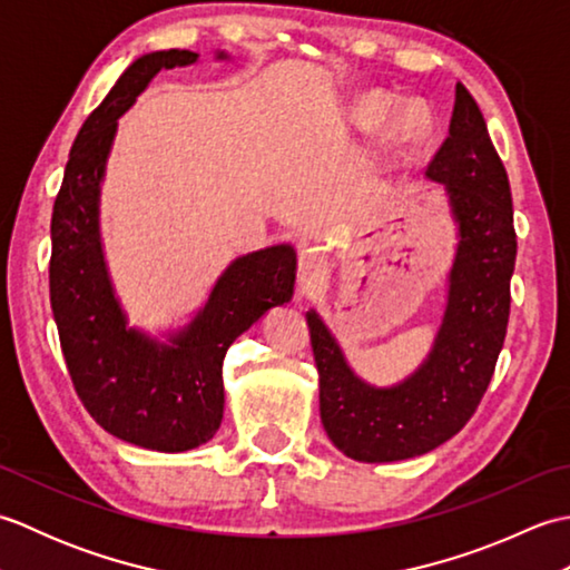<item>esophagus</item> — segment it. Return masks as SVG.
Instances as JSON below:
<instances>
[{"label": "esophagus", "mask_w": 570, "mask_h": 570, "mask_svg": "<svg viewBox=\"0 0 570 570\" xmlns=\"http://www.w3.org/2000/svg\"><path fill=\"white\" fill-rule=\"evenodd\" d=\"M328 272V257L318 247L301 249L298 254V282L304 288L313 286L318 278Z\"/></svg>", "instance_id": "obj_1"}]
</instances>
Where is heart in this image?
<instances>
[{
  "label": "heart",
  "mask_w": 570,
  "mask_h": 570,
  "mask_svg": "<svg viewBox=\"0 0 570 570\" xmlns=\"http://www.w3.org/2000/svg\"><path fill=\"white\" fill-rule=\"evenodd\" d=\"M392 107V98L384 92H367L350 107V119L360 129H370L377 122L384 125L380 129V141L390 151L416 149L431 137L433 115L423 102H402L396 105L390 116L385 112Z\"/></svg>",
  "instance_id": "obj_1"
}]
</instances>
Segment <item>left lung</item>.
Segmentation results:
<instances>
[{"instance_id":"left-lung-1","label":"left lung","mask_w":570,"mask_h":570,"mask_svg":"<svg viewBox=\"0 0 570 570\" xmlns=\"http://www.w3.org/2000/svg\"><path fill=\"white\" fill-rule=\"evenodd\" d=\"M426 178L443 184L458 227L445 311L426 360L399 384L374 386L347 365L318 313H306L323 429L360 463L416 458L453 439L475 414L504 345L517 259L512 190L485 117L460 82Z\"/></svg>"}]
</instances>
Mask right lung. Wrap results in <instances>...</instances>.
<instances>
[{
	"label": "right lung",
	"instance_id": "right-lung-1",
	"mask_svg": "<svg viewBox=\"0 0 570 570\" xmlns=\"http://www.w3.org/2000/svg\"><path fill=\"white\" fill-rule=\"evenodd\" d=\"M198 53H144L85 119L66 164L51 217V308L82 406L131 445L180 453L220 429L223 360L235 337L294 296L296 252L274 245L242 254L217 278L184 328L151 337L127 323L100 239V188L122 117L159 70L193 66ZM227 60V53H217Z\"/></svg>",
	"mask_w": 570,
	"mask_h": 570
}]
</instances>
